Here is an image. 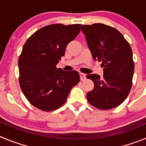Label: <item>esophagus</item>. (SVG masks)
<instances>
[{"instance_id":"34e87169","label":"esophagus","mask_w":146,"mask_h":146,"mask_svg":"<svg viewBox=\"0 0 146 146\" xmlns=\"http://www.w3.org/2000/svg\"><path fill=\"white\" fill-rule=\"evenodd\" d=\"M80 80H84L85 79H86V74H84V73H82V72H80Z\"/></svg>"}]
</instances>
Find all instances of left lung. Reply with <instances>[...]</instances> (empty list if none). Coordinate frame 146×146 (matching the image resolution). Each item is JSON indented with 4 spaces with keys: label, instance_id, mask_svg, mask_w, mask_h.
I'll return each mask as SVG.
<instances>
[{
    "label": "left lung",
    "instance_id": "1",
    "mask_svg": "<svg viewBox=\"0 0 146 146\" xmlns=\"http://www.w3.org/2000/svg\"><path fill=\"white\" fill-rule=\"evenodd\" d=\"M82 31L93 58L104 67L102 77L86 76L94 83L87 94L88 101L101 110L116 108L128 96L132 85L135 65L131 47L118 30L102 23L82 25Z\"/></svg>",
    "mask_w": 146,
    "mask_h": 146
}]
</instances>
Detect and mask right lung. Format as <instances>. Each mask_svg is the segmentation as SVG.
I'll return each mask as SVG.
<instances>
[{
    "instance_id": "right-lung-1",
    "label": "right lung",
    "mask_w": 146,
    "mask_h": 146,
    "mask_svg": "<svg viewBox=\"0 0 146 146\" xmlns=\"http://www.w3.org/2000/svg\"><path fill=\"white\" fill-rule=\"evenodd\" d=\"M80 28V24L47 25L35 32L23 46L18 61L20 85L26 99L38 109L52 111L60 108L79 82L78 72H66L56 65Z\"/></svg>"
}]
</instances>
